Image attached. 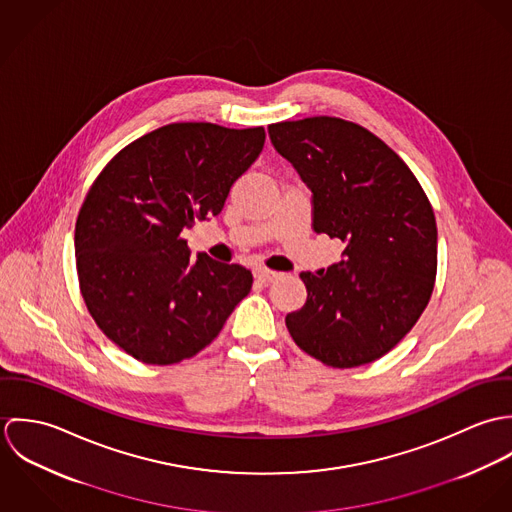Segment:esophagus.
I'll return each instance as SVG.
<instances>
[{"mask_svg":"<svg viewBox=\"0 0 512 512\" xmlns=\"http://www.w3.org/2000/svg\"><path fill=\"white\" fill-rule=\"evenodd\" d=\"M254 278H256L258 282H262V284H272V282H276V280L280 278V274H278V272H272V270H268V268H256V270H254Z\"/></svg>","mask_w":512,"mask_h":512,"instance_id":"1","label":"esophagus"}]
</instances>
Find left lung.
Returning a JSON list of instances; mask_svg holds the SVG:
<instances>
[{"mask_svg": "<svg viewBox=\"0 0 512 512\" xmlns=\"http://www.w3.org/2000/svg\"><path fill=\"white\" fill-rule=\"evenodd\" d=\"M313 193V230L347 244L325 272H301L307 301L286 317L295 345L323 365H366L416 325L434 292L438 226L410 171L366 128L331 116L268 126Z\"/></svg>", "mask_w": 512, "mask_h": 512, "instance_id": "left-lung-1", "label": "left lung"}]
</instances>
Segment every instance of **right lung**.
Returning <instances> with one entry per match:
<instances>
[{"mask_svg": "<svg viewBox=\"0 0 512 512\" xmlns=\"http://www.w3.org/2000/svg\"><path fill=\"white\" fill-rule=\"evenodd\" d=\"M262 126L157 128L118 151L86 193L74 228L80 293L102 333L146 365L195 357L252 288L250 270L205 252L185 228L217 217L256 161Z\"/></svg>", "mask_w": 512, "mask_h": 512, "instance_id": "add662e5", "label": "right lung"}]
</instances>
